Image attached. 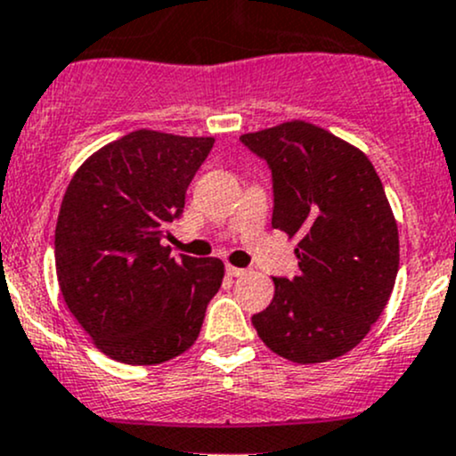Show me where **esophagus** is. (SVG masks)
<instances>
[{
  "instance_id": "34e87169",
  "label": "esophagus",
  "mask_w": 456,
  "mask_h": 456,
  "mask_svg": "<svg viewBox=\"0 0 456 456\" xmlns=\"http://www.w3.org/2000/svg\"><path fill=\"white\" fill-rule=\"evenodd\" d=\"M226 272L228 276H246L248 270H243V267H234V265H226Z\"/></svg>"
}]
</instances>
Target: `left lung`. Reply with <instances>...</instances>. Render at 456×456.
Here are the masks:
<instances>
[{
  "label": "left lung",
  "instance_id": "obj_1",
  "mask_svg": "<svg viewBox=\"0 0 456 456\" xmlns=\"http://www.w3.org/2000/svg\"><path fill=\"white\" fill-rule=\"evenodd\" d=\"M239 140L272 171V226L298 239L300 274L274 279V298L252 325L265 346L297 364L340 358L384 312L400 267L382 180L358 147L305 120Z\"/></svg>",
  "mask_w": 456,
  "mask_h": 456
}]
</instances>
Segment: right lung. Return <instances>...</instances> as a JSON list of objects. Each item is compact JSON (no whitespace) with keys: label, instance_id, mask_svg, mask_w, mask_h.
<instances>
[{"label":"right lung","instance_id":"right-lung-1","mask_svg":"<svg viewBox=\"0 0 456 456\" xmlns=\"http://www.w3.org/2000/svg\"><path fill=\"white\" fill-rule=\"evenodd\" d=\"M215 138L138 129L78 167L61 201L54 261L65 305L118 362L159 364L193 346L224 263L171 256L167 226Z\"/></svg>","mask_w":456,"mask_h":456}]
</instances>
